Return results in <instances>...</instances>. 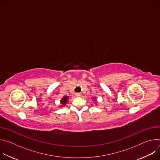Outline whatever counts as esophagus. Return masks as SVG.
I'll list each match as a JSON object with an SVG mask.
<instances>
[{
  "label": "esophagus",
  "mask_w": 160,
  "mask_h": 160,
  "mask_svg": "<svg viewBox=\"0 0 160 160\" xmlns=\"http://www.w3.org/2000/svg\"><path fill=\"white\" fill-rule=\"evenodd\" d=\"M77 96H80V94H77Z\"/></svg>",
  "instance_id": "esophagus-1"
}]
</instances>
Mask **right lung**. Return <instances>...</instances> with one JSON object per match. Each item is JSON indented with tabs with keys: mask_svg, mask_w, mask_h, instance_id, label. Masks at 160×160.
I'll return each mask as SVG.
<instances>
[{
	"mask_svg": "<svg viewBox=\"0 0 160 160\" xmlns=\"http://www.w3.org/2000/svg\"><path fill=\"white\" fill-rule=\"evenodd\" d=\"M68 97H67V96H64V97H63V98L61 99V103L62 104H64V105H65V104L67 102V100H68Z\"/></svg>",
	"mask_w": 160,
	"mask_h": 160,
	"instance_id": "right-lung-1",
	"label": "right lung"
}]
</instances>
